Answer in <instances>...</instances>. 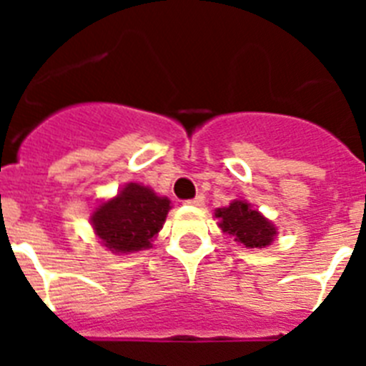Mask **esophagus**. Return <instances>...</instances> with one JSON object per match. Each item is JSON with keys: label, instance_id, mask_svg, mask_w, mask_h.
Returning <instances> with one entry per match:
<instances>
[{"label": "esophagus", "instance_id": "obj_1", "mask_svg": "<svg viewBox=\"0 0 366 366\" xmlns=\"http://www.w3.org/2000/svg\"><path fill=\"white\" fill-rule=\"evenodd\" d=\"M203 202H205V199H203V196H196V198H192V199H187V203H189V205H194V207H202Z\"/></svg>", "mask_w": 366, "mask_h": 366}]
</instances>
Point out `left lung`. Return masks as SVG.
<instances>
[{
    "mask_svg": "<svg viewBox=\"0 0 366 366\" xmlns=\"http://www.w3.org/2000/svg\"><path fill=\"white\" fill-rule=\"evenodd\" d=\"M216 218H219L222 231L234 236V240L244 244L245 247H266L277 234L273 223L267 222L245 202H232L225 209H218Z\"/></svg>",
    "mask_w": 366,
    "mask_h": 366,
    "instance_id": "left-lung-1",
    "label": "left lung"
}]
</instances>
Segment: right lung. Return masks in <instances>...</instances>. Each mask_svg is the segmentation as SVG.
I'll use <instances>...</instances> for the list:
<instances>
[{
  "label": "right lung",
  "mask_w": 366,
  "mask_h": 366,
  "mask_svg": "<svg viewBox=\"0 0 366 366\" xmlns=\"http://www.w3.org/2000/svg\"><path fill=\"white\" fill-rule=\"evenodd\" d=\"M170 211L167 198L155 196L150 189L130 183L117 198L109 199L93 212L97 236L115 253H132L150 247V242Z\"/></svg>",
  "instance_id": "add662e5"
}]
</instances>
